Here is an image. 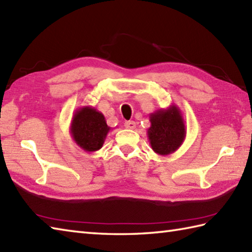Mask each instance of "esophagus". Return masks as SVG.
<instances>
[{"mask_svg":"<svg viewBox=\"0 0 252 252\" xmlns=\"http://www.w3.org/2000/svg\"><path fill=\"white\" fill-rule=\"evenodd\" d=\"M125 126L126 127V129H129V130L135 129V122L134 121H126L125 123Z\"/></svg>","mask_w":252,"mask_h":252,"instance_id":"1","label":"esophagus"}]
</instances>
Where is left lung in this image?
Returning a JSON list of instances; mask_svg holds the SVG:
<instances>
[{
    "label": "left lung",
    "instance_id": "obj_1",
    "mask_svg": "<svg viewBox=\"0 0 252 252\" xmlns=\"http://www.w3.org/2000/svg\"><path fill=\"white\" fill-rule=\"evenodd\" d=\"M147 137L152 150L165 156L176 152L186 139V126L181 110L176 105L158 109L150 115Z\"/></svg>",
    "mask_w": 252,
    "mask_h": 252
}]
</instances>
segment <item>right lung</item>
Segmentation results:
<instances>
[{"label": "right lung", "mask_w": 252, "mask_h": 252, "mask_svg": "<svg viewBox=\"0 0 252 252\" xmlns=\"http://www.w3.org/2000/svg\"><path fill=\"white\" fill-rule=\"evenodd\" d=\"M110 130L105 116L91 106L78 108L74 112L70 126L73 141L87 153L100 150Z\"/></svg>", "instance_id": "add662e5"}]
</instances>
